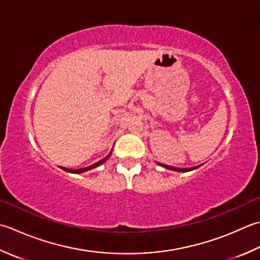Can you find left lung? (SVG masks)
<instances>
[{
  "label": "left lung",
  "instance_id": "left-lung-1",
  "mask_svg": "<svg viewBox=\"0 0 260 260\" xmlns=\"http://www.w3.org/2000/svg\"><path fill=\"white\" fill-rule=\"evenodd\" d=\"M156 165H159L161 167L166 168L168 170H174V171H178V172H187V171H191V170H195L197 168H200L201 166H197V167H192V168H176V167H171V166H167L164 164H159V162H156Z\"/></svg>",
  "mask_w": 260,
  "mask_h": 260
}]
</instances>
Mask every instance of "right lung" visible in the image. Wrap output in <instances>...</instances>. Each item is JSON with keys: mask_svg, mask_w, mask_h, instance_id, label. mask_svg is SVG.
Masks as SVG:
<instances>
[{"mask_svg": "<svg viewBox=\"0 0 260 260\" xmlns=\"http://www.w3.org/2000/svg\"><path fill=\"white\" fill-rule=\"evenodd\" d=\"M111 153H113V150L110 151V153L107 155V156H105L104 159H101L100 161H98V162H95V164H93V165H91V166H89V167H85V168H81V169H69V168H65V167H62V169L64 170V171H66V172H71V174H82V172H85V171H89V170H91V169H94V168H96V167H99V166H101V165H104L105 162L109 159L110 157V155H111Z\"/></svg>", "mask_w": 260, "mask_h": 260, "instance_id": "obj_1", "label": "right lung"}]
</instances>
